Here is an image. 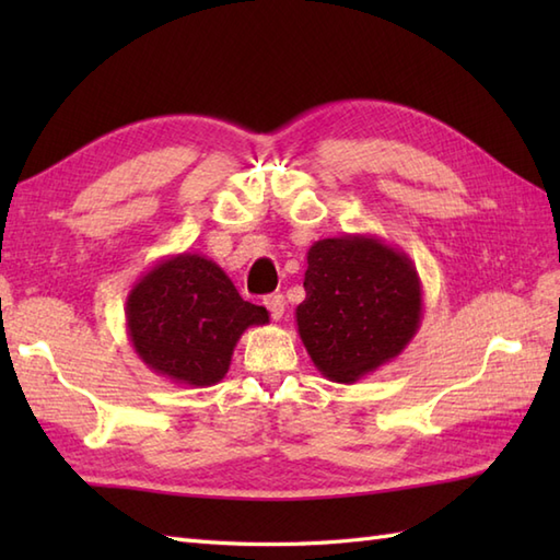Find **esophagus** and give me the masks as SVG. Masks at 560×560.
Wrapping results in <instances>:
<instances>
[{"label":"esophagus","instance_id":"obj_1","mask_svg":"<svg viewBox=\"0 0 560 560\" xmlns=\"http://www.w3.org/2000/svg\"><path fill=\"white\" fill-rule=\"evenodd\" d=\"M265 305H267V311H269L271 319H281V317H283V311H287V301H283V295H279V293L267 295Z\"/></svg>","mask_w":560,"mask_h":560}]
</instances>
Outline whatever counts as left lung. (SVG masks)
<instances>
[{
	"instance_id": "1",
	"label": "left lung",
	"mask_w": 560,
	"mask_h": 560,
	"mask_svg": "<svg viewBox=\"0 0 560 560\" xmlns=\"http://www.w3.org/2000/svg\"><path fill=\"white\" fill-rule=\"evenodd\" d=\"M303 289L295 325L307 355L331 383L353 385L395 361L421 327L419 271L404 249L375 235L313 243Z\"/></svg>"
}]
</instances>
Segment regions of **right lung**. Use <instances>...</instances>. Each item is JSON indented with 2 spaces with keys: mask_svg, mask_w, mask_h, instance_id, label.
Here are the masks:
<instances>
[{
  "mask_svg": "<svg viewBox=\"0 0 560 560\" xmlns=\"http://www.w3.org/2000/svg\"><path fill=\"white\" fill-rule=\"evenodd\" d=\"M125 317L141 363L187 387L221 383L243 331L269 323L267 307L243 301L229 273L199 253L168 255L141 273Z\"/></svg>",
  "mask_w": 560,
  "mask_h": 560,
  "instance_id": "1",
  "label": "right lung"
}]
</instances>
